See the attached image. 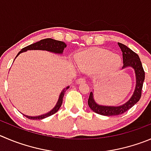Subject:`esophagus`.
Masks as SVG:
<instances>
[{"label":"esophagus","instance_id":"1","mask_svg":"<svg viewBox=\"0 0 151 151\" xmlns=\"http://www.w3.org/2000/svg\"><path fill=\"white\" fill-rule=\"evenodd\" d=\"M86 82V80L84 78H79L78 80L76 81L77 84H81V83H83Z\"/></svg>","mask_w":151,"mask_h":151}]
</instances>
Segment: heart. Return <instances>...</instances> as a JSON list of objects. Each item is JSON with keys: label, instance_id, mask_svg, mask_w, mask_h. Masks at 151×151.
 <instances>
[{"label": "heart", "instance_id": "obj_1", "mask_svg": "<svg viewBox=\"0 0 151 151\" xmlns=\"http://www.w3.org/2000/svg\"><path fill=\"white\" fill-rule=\"evenodd\" d=\"M77 63L83 71H94L102 68L104 73H109L119 66L121 59L109 50L97 48L80 53Z\"/></svg>", "mask_w": 151, "mask_h": 151}]
</instances>
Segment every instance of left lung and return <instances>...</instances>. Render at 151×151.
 Returning <instances> with one entry per match:
<instances>
[{
    "label": "left lung",
    "mask_w": 151,
    "mask_h": 151,
    "mask_svg": "<svg viewBox=\"0 0 151 151\" xmlns=\"http://www.w3.org/2000/svg\"><path fill=\"white\" fill-rule=\"evenodd\" d=\"M123 55V66L122 69L127 68H132L134 70L136 75V87L132 96L124 104L120 106H105L97 104L94 98L93 91L90 92L88 104L90 109L97 114L106 116L118 115L127 112L132 108L140 100L142 95V89L145 80V71L142 67V63L137 53L133 52L127 46L122 43H118Z\"/></svg>",
    "instance_id": "1"
}]
</instances>
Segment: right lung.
I'll list each match as a JSON object with an SVG mask.
<instances>
[{"label": "right lung", "mask_w": 151, "mask_h": 151, "mask_svg": "<svg viewBox=\"0 0 151 151\" xmlns=\"http://www.w3.org/2000/svg\"><path fill=\"white\" fill-rule=\"evenodd\" d=\"M66 46H67L66 45V44L65 43V42H61V41H57L53 39H42V40H40L39 42L33 43L32 44V45H29L22 48L21 51L18 52L16 57L18 55L20 54V53L31 50H46V51L51 52V53H56V54H63V50L65 48ZM16 57H15V58H16ZM68 88L69 86H67L66 88H65L64 89H63V91L60 93L59 99L58 101H57V103H56V104L55 105L54 107H53L50 112H47V113L45 114H43V115H38V116H29V115H24V114L23 115H24V116H26L27 118H29V119H33V120H41V119H43V118H47V117H49L50 116V115H53V114L56 113V112L60 109V106H61L62 104H63V100L65 95V92L66 90L68 89Z\"/></svg>", "instance_id": "right-lung-1"}]
</instances>
